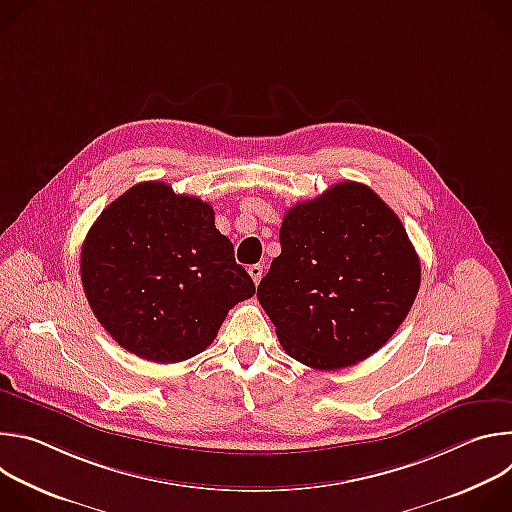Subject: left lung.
Listing matches in <instances>:
<instances>
[{
	"label": "left lung",
	"instance_id": "1",
	"mask_svg": "<svg viewBox=\"0 0 512 512\" xmlns=\"http://www.w3.org/2000/svg\"><path fill=\"white\" fill-rule=\"evenodd\" d=\"M81 279L113 340L162 364L200 354L229 310L255 296L212 206L164 182H141L101 212L81 251Z\"/></svg>",
	"mask_w": 512,
	"mask_h": 512
}]
</instances>
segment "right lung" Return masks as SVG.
I'll return each mask as SVG.
<instances>
[{"mask_svg": "<svg viewBox=\"0 0 512 512\" xmlns=\"http://www.w3.org/2000/svg\"><path fill=\"white\" fill-rule=\"evenodd\" d=\"M257 300L283 350L336 371L377 352L409 314L421 269L399 216L364 184L291 206Z\"/></svg>", "mask_w": 512, "mask_h": 512, "instance_id": "add662e5", "label": "right lung"}]
</instances>
